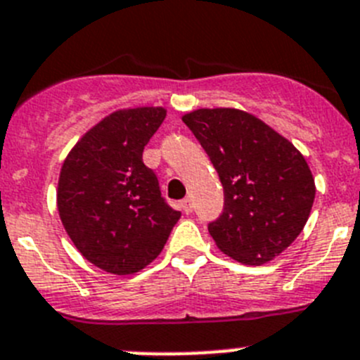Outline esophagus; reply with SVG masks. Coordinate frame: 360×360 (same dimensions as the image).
<instances>
[{
    "instance_id": "34e87169",
    "label": "esophagus",
    "mask_w": 360,
    "mask_h": 360,
    "mask_svg": "<svg viewBox=\"0 0 360 360\" xmlns=\"http://www.w3.org/2000/svg\"><path fill=\"white\" fill-rule=\"evenodd\" d=\"M181 210H183V212L186 213V215H188V213H192V212H193V202H192V199H188V197H186V199L181 200Z\"/></svg>"
}]
</instances>
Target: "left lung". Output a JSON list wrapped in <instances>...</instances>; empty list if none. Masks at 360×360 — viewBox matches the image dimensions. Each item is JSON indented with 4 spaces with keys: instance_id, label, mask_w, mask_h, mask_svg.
<instances>
[{
    "instance_id": "left-lung-1",
    "label": "left lung",
    "mask_w": 360,
    "mask_h": 360,
    "mask_svg": "<svg viewBox=\"0 0 360 360\" xmlns=\"http://www.w3.org/2000/svg\"><path fill=\"white\" fill-rule=\"evenodd\" d=\"M183 122L224 186V212L208 226L217 248L245 265L276 258L303 231L316 197L303 154L242 109H195Z\"/></svg>"
}]
</instances>
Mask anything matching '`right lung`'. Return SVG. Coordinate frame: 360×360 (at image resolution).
<instances>
[{
    "label": "right lung",
    "instance_id": "obj_1",
    "mask_svg": "<svg viewBox=\"0 0 360 360\" xmlns=\"http://www.w3.org/2000/svg\"><path fill=\"white\" fill-rule=\"evenodd\" d=\"M165 116V108L118 109L93 125L60 167L57 210L64 229L105 273L127 276L147 267L181 217L141 160Z\"/></svg>",
    "mask_w": 360,
    "mask_h": 360
}]
</instances>
